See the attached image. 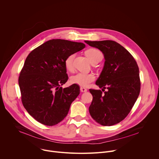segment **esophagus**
Instances as JSON below:
<instances>
[{"label":"esophagus","instance_id":"obj_1","mask_svg":"<svg viewBox=\"0 0 159 159\" xmlns=\"http://www.w3.org/2000/svg\"><path fill=\"white\" fill-rule=\"evenodd\" d=\"M80 91L82 93H85V92L87 91V89L86 88H85V87H81L80 88Z\"/></svg>","mask_w":159,"mask_h":159}]
</instances>
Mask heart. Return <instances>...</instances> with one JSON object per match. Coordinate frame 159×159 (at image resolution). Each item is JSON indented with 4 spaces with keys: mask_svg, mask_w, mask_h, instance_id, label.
Returning <instances> with one entry per match:
<instances>
[{
    "mask_svg": "<svg viewBox=\"0 0 159 159\" xmlns=\"http://www.w3.org/2000/svg\"><path fill=\"white\" fill-rule=\"evenodd\" d=\"M85 55L89 59V60L91 63L93 60L96 59L100 55H102L101 53L97 49L91 48L85 52ZM75 57V54L72 53L68 56L64 61L65 66L66 69L69 71L73 70V61ZM95 80V76L93 74H86L83 72H79L70 78V81L72 84L79 85L82 87H87L90 83L93 82Z\"/></svg>",
    "mask_w": 159,
    "mask_h": 159,
    "instance_id": "1",
    "label": "heart"
}]
</instances>
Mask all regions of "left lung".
Instances as JSON below:
<instances>
[{"label": "left lung", "instance_id": "obj_1", "mask_svg": "<svg viewBox=\"0 0 159 159\" xmlns=\"http://www.w3.org/2000/svg\"><path fill=\"white\" fill-rule=\"evenodd\" d=\"M104 55L103 69L96 82L102 90L89 89L93 99L89 111L102 126H112L123 120L130 112L140 91L138 65L121 44L111 40L85 41Z\"/></svg>", "mask_w": 159, "mask_h": 159}]
</instances>
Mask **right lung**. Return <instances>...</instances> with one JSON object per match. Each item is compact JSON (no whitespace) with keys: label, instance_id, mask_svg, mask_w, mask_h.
<instances>
[{"label":"right lung","instance_id":"right-lung-1","mask_svg":"<svg viewBox=\"0 0 159 159\" xmlns=\"http://www.w3.org/2000/svg\"><path fill=\"white\" fill-rule=\"evenodd\" d=\"M85 47L82 43L53 39L27 57L19 77L21 99L29 114L41 124L53 126L61 121L80 94L77 84L64 89L61 85L69 79L65 58Z\"/></svg>","mask_w":159,"mask_h":159}]
</instances>
